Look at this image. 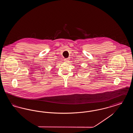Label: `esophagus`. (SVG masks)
Masks as SVG:
<instances>
[{
	"label": "esophagus",
	"instance_id": "obj_1",
	"mask_svg": "<svg viewBox=\"0 0 133 133\" xmlns=\"http://www.w3.org/2000/svg\"><path fill=\"white\" fill-rule=\"evenodd\" d=\"M64 61H65L66 62H69V59L68 58H66V59H64Z\"/></svg>",
	"mask_w": 133,
	"mask_h": 133
}]
</instances>
